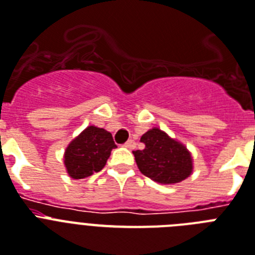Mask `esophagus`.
<instances>
[{
    "label": "esophagus",
    "mask_w": 255,
    "mask_h": 255,
    "mask_svg": "<svg viewBox=\"0 0 255 255\" xmlns=\"http://www.w3.org/2000/svg\"><path fill=\"white\" fill-rule=\"evenodd\" d=\"M124 145H126V148H128V149H133L134 145H136V142H134V140L129 138V140H128V141L126 142Z\"/></svg>",
    "instance_id": "esophagus-1"
}]
</instances>
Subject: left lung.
Returning a JSON list of instances; mask_svg holds the SVG:
<instances>
[{"instance_id": "left-lung-1", "label": "left lung", "mask_w": 255, "mask_h": 255, "mask_svg": "<svg viewBox=\"0 0 255 255\" xmlns=\"http://www.w3.org/2000/svg\"><path fill=\"white\" fill-rule=\"evenodd\" d=\"M144 149L133 150L134 160L142 174L162 185L179 183L192 173V157L182 142L171 138L160 128L142 134Z\"/></svg>"}]
</instances>
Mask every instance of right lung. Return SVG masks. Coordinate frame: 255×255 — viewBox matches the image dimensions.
Masks as SVG:
<instances>
[{
    "mask_svg": "<svg viewBox=\"0 0 255 255\" xmlns=\"http://www.w3.org/2000/svg\"><path fill=\"white\" fill-rule=\"evenodd\" d=\"M114 148L117 145L109 131L95 126L85 128L64 153V165L69 177L82 179L101 171Z\"/></svg>",
    "mask_w": 255,
    "mask_h": 255,
    "instance_id": "1",
    "label": "right lung"
}]
</instances>
